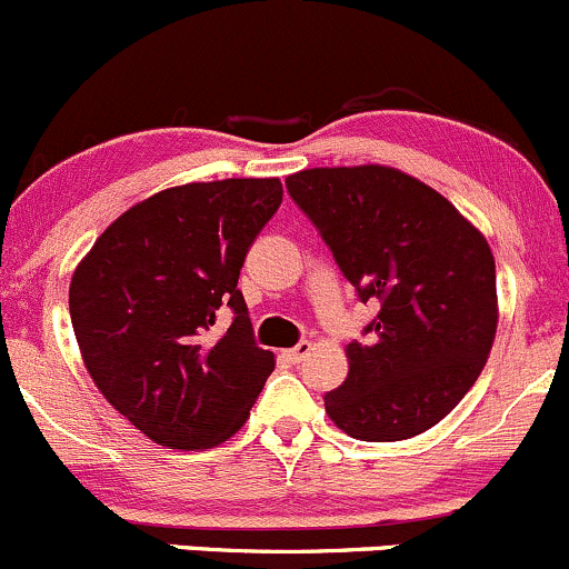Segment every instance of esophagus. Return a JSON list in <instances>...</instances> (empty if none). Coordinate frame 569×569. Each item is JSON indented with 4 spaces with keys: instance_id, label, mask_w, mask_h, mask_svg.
<instances>
[{
    "instance_id": "34e87169",
    "label": "esophagus",
    "mask_w": 569,
    "mask_h": 569,
    "mask_svg": "<svg viewBox=\"0 0 569 569\" xmlns=\"http://www.w3.org/2000/svg\"><path fill=\"white\" fill-rule=\"evenodd\" d=\"M309 352H311V341H298V345L290 347L284 356H287V360H290V363H301V360L307 358Z\"/></svg>"
}]
</instances>
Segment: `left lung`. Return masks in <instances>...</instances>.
<instances>
[{"label":"left lung","instance_id":"left-lung-1","mask_svg":"<svg viewBox=\"0 0 569 569\" xmlns=\"http://www.w3.org/2000/svg\"><path fill=\"white\" fill-rule=\"evenodd\" d=\"M360 301L380 303L347 345L350 371L326 393L341 431L396 442L437 426L467 396L497 333V266L450 200L382 168H311L287 176Z\"/></svg>","mask_w":569,"mask_h":569}]
</instances>
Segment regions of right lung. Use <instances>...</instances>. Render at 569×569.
Masks as SVG:
<instances>
[{
	"instance_id": "right-lung-1",
	"label": "right lung",
	"mask_w": 569,
	"mask_h": 569,
	"mask_svg": "<svg viewBox=\"0 0 569 569\" xmlns=\"http://www.w3.org/2000/svg\"><path fill=\"white\" fill-rule=\"evenodd\" d=\"M279 203V179L162 189L121 213L76 268L70 317L91 380L164 448L233 437L273 371L238 273ZM222 308L234 320L217 335Z\"/></svg>"
}]
</instances>
